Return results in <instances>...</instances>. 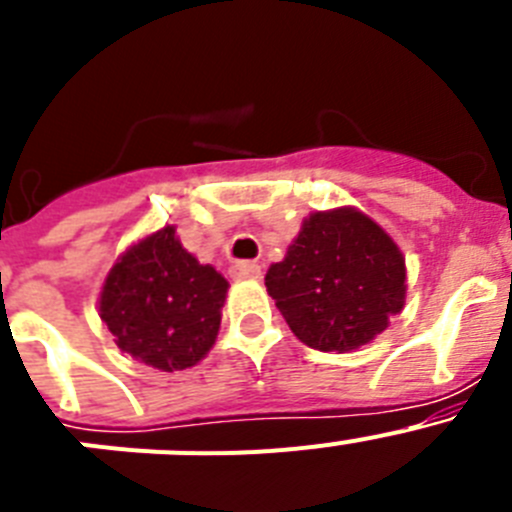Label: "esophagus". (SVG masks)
Wrapping results in <instances>:
<instances>
[{"label":"esophagus","instance_id":"34e87169","mask_svg":"<svg viewBox=\"0 0 512 512\" xmlns=\"http://www.w3.org/2000/svg\"><path fill=\"white\" fill-rule=\"evenodd\" d=\"M230 277L233 279H259L261 266L256 261H238V264L230 266Z\"/></svg>","mask_w":512,"mask_h":512}]
</instances>
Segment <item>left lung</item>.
<instances>
[{"instance_id":"1","label":"left lung","mask_w":512,"mask_h":512,"mask_svg":"<svg viewBox=\"0 0 512 512\" xmlns=\"http://www.w3.org/2000/svg\"><path fill=\"white\" fill-rule=\"evenodd\" d=\"M266 289L302 343L351 351L379 336L405 305V259L374 220L356 210L315 212Z\"/></svg>"}]
</instances>
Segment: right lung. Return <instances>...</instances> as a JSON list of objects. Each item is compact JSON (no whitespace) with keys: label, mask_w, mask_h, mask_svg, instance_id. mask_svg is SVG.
Here are the masks:
<instances>
[{"label":"right lung","mask_w":512,"mask_h":512,"mask_svg":"<svg viewBox=\"0 0 512 512\" xmlns=\"http://www.w3.org/2000/svg\"><path fill=\"white\" fill-rule=\"evenodd\" d=\"M228 282L176 241L171 225L135 243L107 274L99 318L135 361L176 372L215 343Z\"/></svg>","instance_id":"add662e5"}]
</instances>
